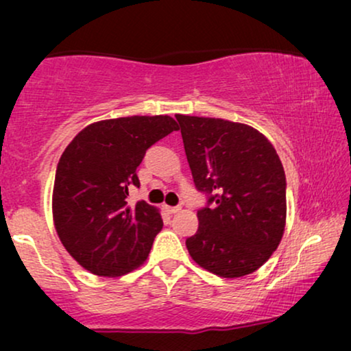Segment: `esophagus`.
Returning <instances> with one entry per match:
<instances>
[{"label":"esophagus","instance_id":"obj_1","mask_svg":"<svg viewBox=\"0 0 351 351\" xmlns=\"http://www.w3.org/2000/svg\"><path fill=\"white\" fill-rule=\"evenodd\" d=\"M165 210H166V213L167 214H177V213H179V210H180V208H179V206H165Z\"/></svg>","mask_w":351,"mask_h":351}]
</instances>
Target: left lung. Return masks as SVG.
Returning a JSON list of instances; mask_svg holds the SVG:
<instances>
[{"mask_svg":"<svg viewBox=\"0 0 351 351\" xmlns=\"http://www.w3.org/2000/svg\"><path fill=\"white\" fill-rule=\"evenodd\" d=\"M196 189L213 196L186 239L201 268L222 278L258 270L286 227V176L271 142L257 129L220 118L177 114Z\"/></svg>","mask_w":351,"mask_h":351,"instance_id":"8db88e82","label":"left lung"}]
</instances>
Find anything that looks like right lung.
Here are the masks:
<instances>
[{"mask_svg": "<svg viewBox=\"0 0 351 351\" xmlns=\"http://www.w3.org/2000/svg\"><path fill=\"white\" fill-rule=\"evenodd\" d=\"M167 114L102 119L76 134L62 153L52 190V219L62 244L84 270L123 276L147 261L162 228L160 209L129 186L153 143L177 131Z\"/></svg>", "mask_w": 351, "mask_h": 351, "instance_id": "right-lung-1", "label": "right lung"}]
</instances>
